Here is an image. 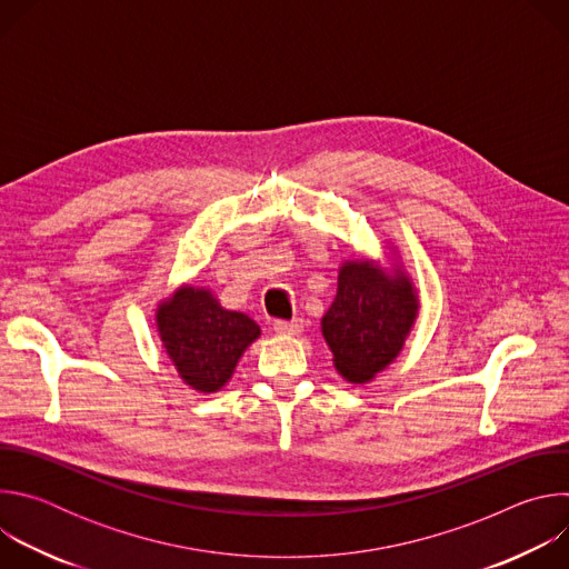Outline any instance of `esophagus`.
I'll use <instances>...</instances> for the list:
<instances>
[{
  "label": "esophagus",
  "mask_w": 569,
  "mask_h": 569,
  "mask_svg": "<svg viewBox=\"0 0 569 569\" xmlns=\"http://www.w3.org/2000/svg\"><path fill=\"white\" fill-rule=\"evenodd\" d=\"M303 327V319L295 317V319H274V331L281 336H292L299 333Z\"/></svg>",
  "instance_id": "1"
}]
</instances>
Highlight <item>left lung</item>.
I'll use <instances>...</instances> for the list:
<instances>
[{
	"label": "left lung",
	"instance_id": "8db88e82",
	"mask_svg": "<svg viewBox=\"0 0 569 569\" xmlns=\"http://www.w3.org/2000/svg\"><path fill=\"white\" fill-rule=\"evenodd\" d=\"M419 299L405 274H387L369 261L340 270L338 295L321 319L336 369L349 382H367L402 349L417 319Z\"/></svg>",
	"mask_w": 569,
	"mask_h": 569
}]
</instances>
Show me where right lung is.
<instances>
[{
  "label": "right lung",
  "mask_w": 569,
  "mask_h": 569,
  "mask_svg": "<svg viewBox=\"0 0 569 569\" xmlns=\"http://www.w3.org/2000/svg\"><path fill=\"white\" fill-rule=\"evenodd\" d=\"M159 338L178 373L198 391H218L261 329L246 312L224 310L204 288H180L157 310Z\"/></svg>",
  "instance_id": "1"
}]
</instances>
